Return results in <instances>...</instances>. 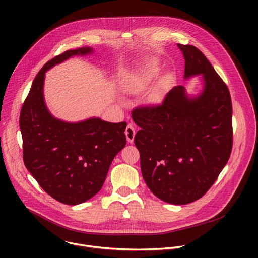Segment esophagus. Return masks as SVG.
<instances>
[{
    "label": "esophagus",
    "mask_w": 258,
    "mask_h": 258,
    "mask_svg": "<svg viewBox=\"0 0 258 258\" xmlns=\"http://www.w3.org/2000/svg\"><path fill=\"white\" fill-rule=\"evenodd\" d=\"M135 135H136V130L133 126V124H127V126L125 128V136H126V140H127L128 143L134 142Z\"/></svg>",
    "instance_id": "obj_1"
}]
</instances>
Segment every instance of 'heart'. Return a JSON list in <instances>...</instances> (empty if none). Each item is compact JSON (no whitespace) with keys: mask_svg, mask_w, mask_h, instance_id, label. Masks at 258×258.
Listing matches in <instances>:
<instances>
[{"mask_svg":"<svg viewBox=\"0 0 258 258\" xmlns=\"http://www.w3.org/2000/svg\"><path fill=\"white\" fill-rule=\"evenodd\" d=\"M158 70V63L154 59H150L148 61H146L138 70L137 73V78L139 82L142 85H145L147 83H149L156 75V72ZM161 91H162V85L160 84L153 92L152 94V99L153 101H157L160 96H161Z\"/></svg>","mask_w":258,"mask_h":258,"instance_id":"obj_1","label":"heart"}]
</instances>
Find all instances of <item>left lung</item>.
<instances>
[{"mask_svg": "<svg viewBox=\"0 0 258 258\" xmlns=\"http://www.w3.org/2000/svg\"><path fill=\"white\" fill-rule=\"evenodd\" d=\"M185 80L200 76L203 89L189 96L176 86L158 106L139 107L132 117L146 185L166 203L201 198L227 164L233 147L232 101L227 85L196 47L177 44Z\"/></svg>", "mask_w": 258, "mask_h": 258, "instance_id": "1", "label": "left lung"}]
</instances>
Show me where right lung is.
Here are the masks:
<instances>
[{
    "label": "right lung",
    "mask_w": 258,
    "mask_h": 258,
    "mask_svg": "<svg viewBox=\"0 0 258 258\" xmlns=\"http://www.w3.org/2000/svg\"><path fill=\"white\" fill-rule=\"evenodd\" d=\"M93 51L91 47L68 50L48 61L35 77L20 112L26 168L47 194L68 205L86 202L101 190L112 160L126 144L124 121L92 117L66 122L54 117L46 106V71Z\"/></svg>",
    "instance_id": "obj_1"
}]
</instances>
